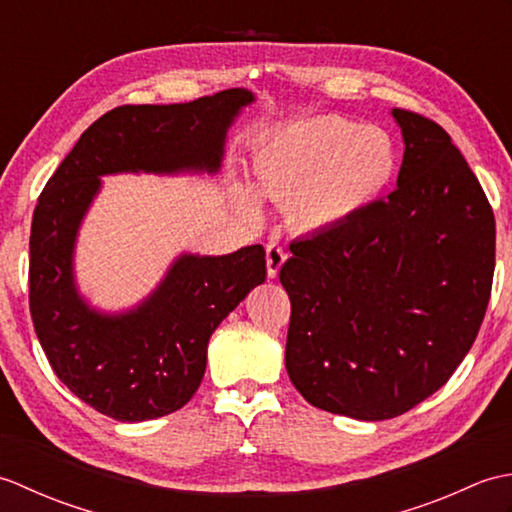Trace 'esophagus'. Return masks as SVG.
Returning <instances> with one entry per match:
<instances>
[{"mask_svg":"<svg viewBox=\"0 0 512 512\" xmlns=\"http://www.w3.org/2000/svg\"><path fill=\"white\" fill-rule=\"evenodd\" d=\"M286 250L281 248L279 244H268L266 246V268H268V277L270 279H275L277 275H279V270H281V266H284V262H286Z\"/></svg>","mask_w":512,"mask_h":512,"instance_id":"34e87169","label":"esophagus"}]
</instances>
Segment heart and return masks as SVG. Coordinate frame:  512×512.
<instances>
[{
	"mask_svg": "<svg viewBox=\"0 0 512 512\" xmlns=\"http://www.w3.org/2000/svg\"><path fill=\"white\" fill-rule=\"evenodd\" d=\"M398 169L394 140L376 125L314 116L270 134L257 149L255 180L268 198L290 202L292 220L310 231L341 226L387 191ZM237 198L255 195L237 187Z\"/></svg>",
	"mask_w": 512,
	"mask_h": 512,
	"instance_id": "obj_1",
	"label": "heart"
}]
</instances>
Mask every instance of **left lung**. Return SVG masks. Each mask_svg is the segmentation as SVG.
Returning a JSON list of instances; mask_svg holds the SVG:
<instances>
[{
    "instance_id": "1",
    "label": "left lung",
    "mask_w": 512,
    "mask_h": 512,
    "mask_svg": "<svg viewBox=\"0 0 512 512\" xmlns=\"http://www.w3.org/2000/svg\"><path fill=\"white\" fill-rule=\"evenodd\" d=\"M398 189L341 226L297 239L286 369L310 405L387 420L447 383L491 299L495 215L444 129L398 110Z\"/></svg>"
}]
</instances>
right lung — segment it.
Instances as JSON below:
<instances>
[{
	"label": "right lung",
	"instance_id": "add662e5",
	"mask_svg": "<svg viewBox=\"0 0 512 512\" xmlns=\"http://www.w3.org/2000/svg\"><path fill=\"white\" fill-rule=\"evenodd\" d=\"M253 101V92L233 88L191 103L116 107L85 129L39 195L30 228L32 323L61 383L105 416L140 422L187 405L202 383L211 334L264 284L266 250L180 255L134 310H94L76 290L72 259L101 176L217 173L226 129Z\"/></svg>",
	"mask_w": 512,
	"mask_h": 512
}]
</instances>
